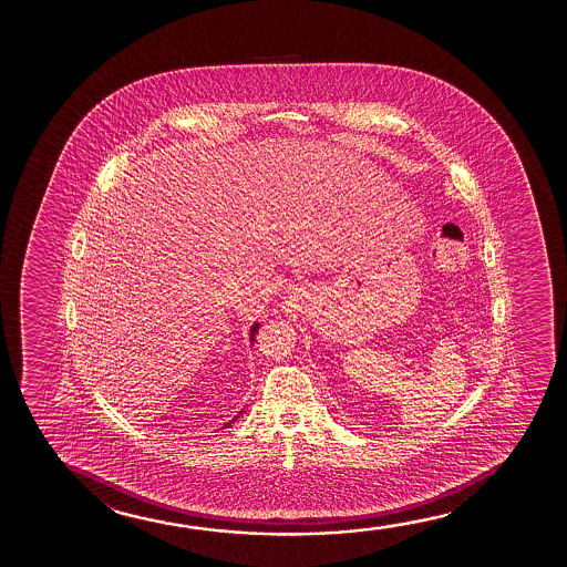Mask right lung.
Here are the masks:
<instances>
[{
    "label": "right lung",
    "instance_id": "obj_1",
    "mask_svg": "<svg viewBox=\"0 0 567 567\" xmlns=\"http://www.w3.org/2000/svg\"><path fill=\"white\" fill-rule=\"evenodd\" d=\"M257 329H259V323H254V327H251V341H254V339H256ZM234 420H236V419H234ZM234 420H233V422H234Z\"/></svg>",
    "mask_w": 567,
    "mask_h": 567
}]
</instances>
